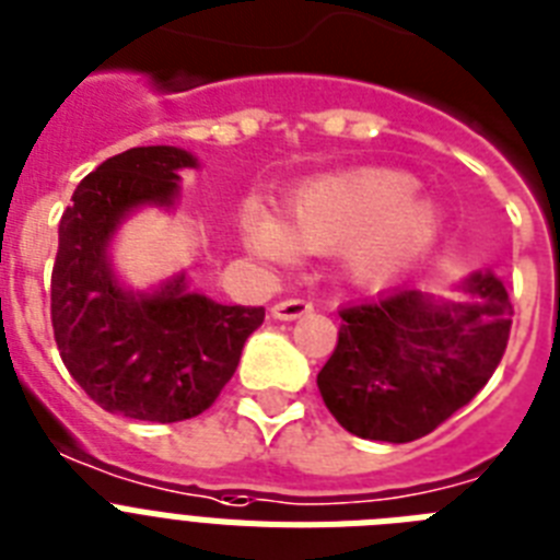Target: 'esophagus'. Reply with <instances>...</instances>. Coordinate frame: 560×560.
<instances>
[{"mask_svg": "<svg viewBox=\"0 0 560 560\" xmlns=\"http://www.w3.org/2000/svg\"><path fill=\"white\" fill-rule=\"evenodd\" d=\"M310 310H313V302H307V299H284V302L272 304V316L281 318V322H293V318H302Z\"/></svg>", "mask_w": 560, "mask_h": 560, "instance_id": "34e87169", "label": "esophagus"}]
</instances>
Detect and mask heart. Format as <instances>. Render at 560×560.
Wrapping results in <instances>:
<instances>
[{"label": "heart", "mask_w": 560, "mask_h": 560, "mask_svg": "<svg viewBox=\"0 0 560 560\" xmlns=\"http://www.w3.org/2000/svg\"><path fill=\"white\" fill-rule=\"evenodd\" d=\"M418 187L410 173L382 167L313 178L290 196L284 219L256 201L244 205V242L276 261L302 247L341 250L352 279L387 284L424 256L441 228V210Z\"/></svg>", "instance_id": "b5f03b06"}]
</instances>
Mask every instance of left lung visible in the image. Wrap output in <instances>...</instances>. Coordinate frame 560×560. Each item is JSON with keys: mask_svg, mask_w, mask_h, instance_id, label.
<instances>
[{"mask_svg": "<svg viewBox=\"0 0 560 560\" xmlns=\"http://www.w3.org/2000/svg\"><path fill=\"white\" fill-rule=\"evenodd\" d=\"M469 304H435L418 290L338 310L318 393L347 432L370 441L424 439L478 396L504 359L512 302L492 272L464 284Z\"/></svg>", "mask_w": 560, "mask_h": 560, "instance_id": "obj_1", "label": "left lung"}]
</instances>
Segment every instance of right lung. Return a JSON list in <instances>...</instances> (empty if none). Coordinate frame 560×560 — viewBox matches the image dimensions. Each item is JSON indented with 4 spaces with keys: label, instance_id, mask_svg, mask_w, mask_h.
<instances>
[{
    "label": "right lung",
    "instance_id": "add662e5",
    "mask_svg": "<svg viewBox=\"0 0 560 560\" xmlns=\"http://www.w3.org/2000/svg\"><path fill=\"white\" fill-rule=\"evenodd\" d=\"M178 148H130L79 182L59 222L50 272V324L68 373L107 412L173 424L199 416L233 378L265 307H228L187 293L182 279L156 295L116 284L105 247L130 208L171 205Z\"/></svg>",
    "mask_w": 560,
    "mask_h": 560
}]
</instances>
